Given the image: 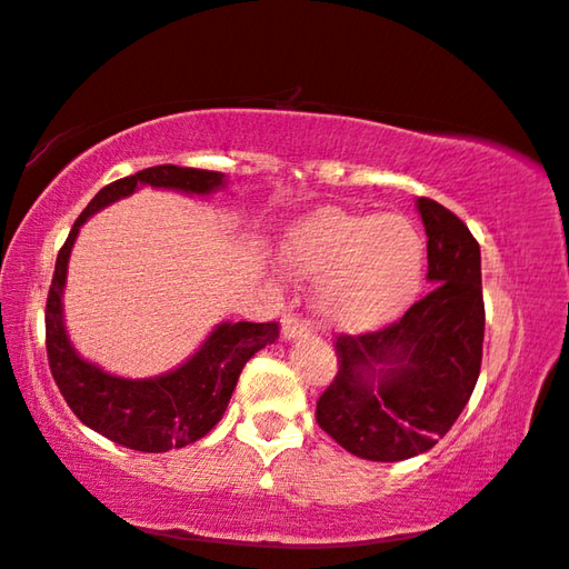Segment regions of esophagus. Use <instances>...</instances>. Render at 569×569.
<instances>
[{"label": "esophagus", "instance_id": "34e87169", "mask_svg": "<svg viewBox=\"0 0 569 569\" xmlns=\"http://www.w3.org/2000/svg\"><path fill=\"white\" fill-rule=\"evenodd\" d=\"M281 329H283V337H286V339H296V337H303V333H309V331H311V327H309V321H303V319H299V317H296V313H288V317H283V323H281Z\"/></svg>", "mask_w": 569, "mask_h": 569}]
</instances>
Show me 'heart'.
Listing matches in <instances>:
<instances>
[{
    "instance_id": "b5f03b06",
    "label": "heart",
    "mask_w": 569,
    "mask_h": 569,
    "mask_svg": "<svg viewBox=\"0 0 569 569\" xmlns=\"http://www.w3.org/2000/svg\"><path fill=\"white\" fill-rule=\"evenodd\" d=\"M283 263L317 281L319 317L339 329H375L415 301L426 268L420 230L400 214L327 207L301 220L283 242Z\"/></svg>"
}]
</instances>
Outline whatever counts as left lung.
<instances>
[{
  "mask_svg": "<svg viewBox=\"0 0 569 569\" xmlns=\"http://www.w3.org/2000/svg\"><path fill=\"white\" fill-rule=\"evenodd\" d=\"M428 236L430 293L380 331L337 339V375L317 422L351 456L405 461L453 428L471 398L483 355L481 248L463 220L418 200Z\"/></svg>",
  "mask_w": 569,
  "mask_h": 569,
  "instance_id": "1",
  "label": "left lung"
}]
</instances>
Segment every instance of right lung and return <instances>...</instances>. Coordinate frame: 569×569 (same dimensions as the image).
I'll return each instance as SVG.
<instances>
[{
    "instance_id": "1",
    "label": "right lung",
    "mask_w": 569,
    "mask_h": 569,
    "mask_svg": "<svg viewBox=\"0 0 569 569\" xmlns=\"http://www.w3.org/2000/svg\"><path fill=\"white\" fill-rule=\"evenodd\" d=\"M147 184L187 194H210L224 187V174L161 164L106 184L80 212L66 246L58 252L48 309H44V347H48L52 380L83 426L141 453H167L171 448L194 443L218 426L228 410L242 367L256 351L273 345L278 339V323H218L184 365L149 380L108 375L78 355L62 321V288H66L70 250L80 224L90 214Z\"/></svg>"
}]
</instances>
